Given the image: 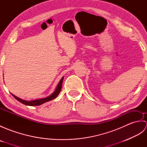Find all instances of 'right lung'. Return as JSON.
I'll return each mask as SVG.
<instances>
[{
	"instance_id": "right-lung-1",
	"label": "right lung",
	"mask_w": 147,
	"mask_h": 147,
	"mask_svg": "<svg viewBox=\"0 0 147 147\" xmlns=\"http://www.w3.org/2000/svg\"><path fill=\"white\" fill-rule=\"evenodd\" d=\"M63 79L64 77L62 78V79L60 80L59 84L57 85V88H56L55 92L52 93V95H51L50 96H47V97L44 98H42V99H37V100H32V101H26V100H24L23 99H21L20 98H18V96L14 95L13 94H12V95L14 96V97L18 100L19 102H20L22 104H23L26 105H30V106H36V105H42V104L47 102L51 101L52 100L55 98L57 97V95L59 94L60 93L61 88H62V82H63Z\"/></svg>"
}]
</instances>
